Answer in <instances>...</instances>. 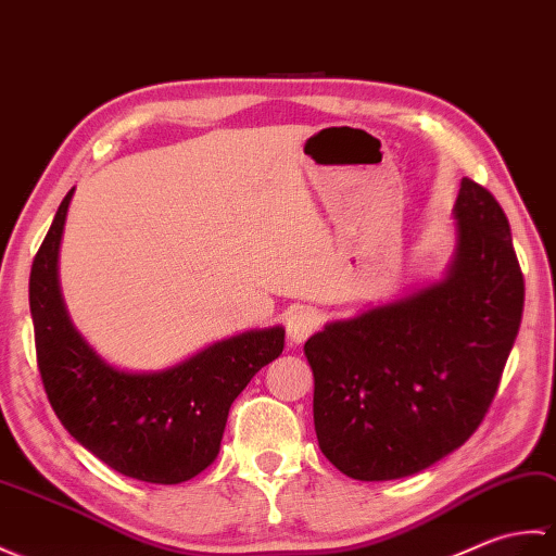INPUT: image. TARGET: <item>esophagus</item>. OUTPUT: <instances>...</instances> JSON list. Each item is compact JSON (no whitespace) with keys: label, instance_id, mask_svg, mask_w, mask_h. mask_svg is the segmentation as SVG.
I'll list each match as a JSON object with an SVG mask.
<instances>
[{"label":"esophagus","instance_id":"obj_1","mask_svg":"<svg viewBox=\"0 0 556 556\" xmlns=\"http://www.w3.org/2000/svg\"><path fill=\"white\" fill-rule=\"evenodd\" d=\"M318 324H320L318 314L312 309V306H294V309L288 312V318H286L288 340L292 344H302L318 328Z\"/></svg>","mask_w":556,"mask_h":556}]
</instances>
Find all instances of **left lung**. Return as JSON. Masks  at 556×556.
Masks as SVG:
<instances>
[{"mask_svg":"<svg viewBox=\"0 0 556 556\" xmlns=\"http://www.w3.org/2000/svg\"><path fill=\"white\" fill-rule=\"evenodd\" d=\"M447 274L402 300L332 320L304 344L326 459L354 480L424 471L476 433L523 314L509 220L462 180Z\"/></svg>","mask_w":556,"mask_h":556,"instance_id":"left-lung-1","label":"left lung"}]
</instances>
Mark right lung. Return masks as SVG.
Wrapping results in <instances>:
<instances>
[{
    "label": "right lung",
    "mask_w": 556,
    "mask_h": 556,
    "mask_svg": "<svg viewBox=\"0 0 556 556\" xmlns=\"http://www.w3.org/2000/svg\"><path fill=\"white\" fill-rule=\"evenodd\" d=\"M73 190L30 268V314L42 386L61 426L114 471L176 485L212 464L230 404L286 344L282 326L208 344L164 371L106 364L73 328L59 290V244Z\"/></svg>",
    "instance_id": "1"
}]
</instances>
